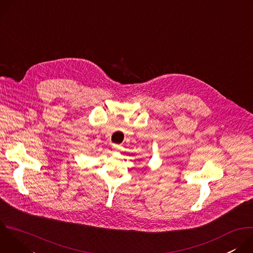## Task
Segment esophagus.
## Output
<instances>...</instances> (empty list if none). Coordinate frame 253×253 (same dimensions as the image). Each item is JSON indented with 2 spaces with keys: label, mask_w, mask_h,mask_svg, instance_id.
I'll return each mask as SVG.
<instances>
[{
  "label": "esophagus",
  "mask_w": 253,
  "mask_h": 253,
  "mask_svg": "<svg viewBox=\"0 0 253 253\" xmlns=\"http://www.w3.org/2000/svg\"><path fill=\"white\" fill-rule=\"evenodd\" d=\"M113 149H115L116 151H119V150L121 149V146L118 145V144H114V145H113Z\"/></svg>",
  "instance_id": "34e87169"
}]
</instances>
